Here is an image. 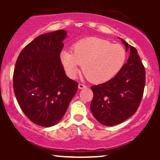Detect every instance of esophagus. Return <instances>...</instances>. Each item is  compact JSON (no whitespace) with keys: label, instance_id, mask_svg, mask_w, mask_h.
<instances>
[{"label":"esophagus","instance_id":"obj_1","mask_svg":"<svg viewBox=\"0 0 160 160\" xmlns=\"http://www.w3.org/2000/svg\"><path fill=\"white\" fill-rule=\"evenodd\" d=\"M78 88L80 89H86V86H85V85H82V84H80V83H79L78 84Z\"/></svg>","mask_w":160,"mask_h":160}]
</instances>
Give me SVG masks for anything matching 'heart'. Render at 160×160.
<instances>
[{
  "mask_svg": "<svg viewBox=\"0 0 160 160\" xmlns=\"http://www.w3.org/2000/svg\"><path fill=\"white\" fill-rule=\"evenodd\" d=\"M73 52L62 51L60 58L70 78L76 77L80 65L86 78L94 83L111 80L120 72L126 61V51L120 44L90 37L75 43Z\"/></svg>",
  "mask_w": 160,
  "mask_h": 160,
  "instance_id": "obj_1",
  "label": "heart"
}]
</instances>
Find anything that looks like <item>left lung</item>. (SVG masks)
Wrapping results in <instances>:
<instances>
[{
    "instance_id": "left-lung-1",
    "label": "left lung",
    "mask_w": 160,
    "mask_h": 160,
    "mask_svg": "<svg viewBox=\"0 0 160 160\" xmlns=\"http://www.w3.org/2000/svg\"><path fill=\"white\" fill-rule=\"evenodd\" d=\"M120 39L126 52L129 51L126 63L111 80L91 86V112L101 124L108 126L120 124L135 113L145 86V69L137 49Z\"/></svg>"
}]
</instances>
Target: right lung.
I'll return each mask as SVG.
<instances>
[{
  "label": "right lung",
  "mask_w": 160,
  "mask_h": 160,
  "mask_svg": "<svg viewBox=\"0 0 160 160\" xmlns=\"http://www.w3.org/2000/svg\"><path fill=\"white\" fill-rule=\"evenodd\" d=\"M67 37L65 30L40 34L20 52L13 73V89L23 113L34 123H58L78 91L60 59Z\"/></svg>",
  "instance_id": "obj_1"
}]
</instances>
